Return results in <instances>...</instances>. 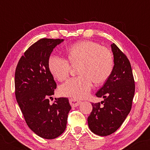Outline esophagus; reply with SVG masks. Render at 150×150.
<instances>
[{"label":"esophagus","mask_w":150,"mask_h":150,"mask_svg":"<svg viewBox=\"0 0 150 150\" xmlns=\"http://www.w3.org/2000/svg\"><path fill=\"white\" fill-rule=\"evenodd\" d=\"M69 101H70V105H71L72 106H73V107H76V106H79V105L81 104L80 101L77 100V99H73V98L70 99Z\"/></svg>","instance_id":"obj_1"}]
</instances>
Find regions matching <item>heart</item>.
Masks as SVG:
<instances>
[{
    "instance_id": "b5f03b06",
    "label": "heart",
    "mask_w": 150,
    "mask_h": 150,
    "mask_svg": "<svg viewBox=\"0 0 150 150\" xmlns=\"http://www.w3.org/2000/svg\"><path fill=\"white\" fill-rule=\"evenodd\" d=\"M70 63H80L78 73L81 75L67 80L59 87V92L65 97L84 99L88 96L93 82L101 85L108 80L113 68L112 53L92 41H81L67 49ZM48 68L52 76L58 81L68 77L70 66L68 61L58 55L52 54L48 60Z\"/></svg>"
}]
</instances>
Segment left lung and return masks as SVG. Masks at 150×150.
I'll list each match as a JSON object with an SVG mask.
<instances>
[{"label":"left lung","instance_id":"left-lung-1","mask_svg":"<svg viewBox=\"0 0 150 150\" xmlns=\"http://www.w3.org/2000/svg\"><path fill=\"white\" fill-rule=\"evenodd\" d=\"M111 47L114 63L113 71L96 94L104 100L92 103V111L87 118L90 130L99 136L109 135L120 128L131 110L135 94L130 62L116 44H111Z\"/></svg>","mask_w":150,"mask_h":150}]
</instances>
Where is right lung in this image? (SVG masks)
I'll use <instances>...</instances> for the list:
<instances>
[{
  "instance_id": "obj_1",
  "label": "right lung",
  "mask_w": 150,
  "mask_h": 150,
  "mask_svg": "<svg viewBox=\"0 0 150 150\" xmlns=\"http://www.w3.org/2000/svg\"><path fill=\"white\" fill-rule=\"evenodd\" d=\"M63 41L42 39L34 43L20 58L15 70V97L26 123L34 133L48 140L65 131L71 109L68 98H58L49 104L56 83L48 60L53 49Z\"/></svg>"
}]
</instances>
